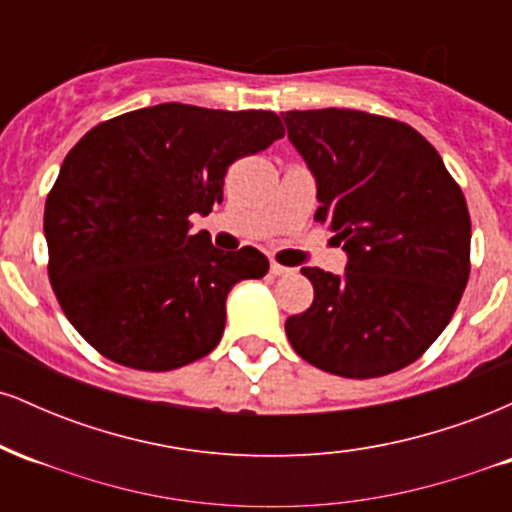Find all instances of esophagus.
<instances>
[{"instance_id": "1", "label": "esophagus", "mask_w": 512, "mask_h": 512, "mask_svg": "<svg viewBox=\"0 0 512 512\" xmlns=\"http://www.w3.org/2000/svg\"><path fill=\"white\" fill-rule=\"evenodd\" d=\"M269 272H272L274 276H286V274H291L293 269L284 267V264H279V262H272V264H269Z\"/></svg>"}]
</instances>
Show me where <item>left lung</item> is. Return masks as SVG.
Wrapping results in <instances>:
<instances>
[{
  "mask_svg": "<svg viewBox=\"0 0 512 512\" xmlns=\"http://www.w3.org/2000/svg\"><path fill=\"white\" fill-rule=\"evenodd\" d=\"M317 180L315 219L344 243V276L303 267L313 305L286 320L296 354L342 378L402 370L440 337L469 279L467 202L431 144L363 110H289Z\"/></svg>",
  "mask_w": 512,
  "mask_h": 512,
  "instance_id": "left-lung-1",
  "label": "left lung"
}]
</instances>
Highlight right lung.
Wrapping results in <instances>:
<instances>
[{"label": "right lung", "mask_w": 512, "mask_h": 512, "mask_svg": "<svg viewBox=\"0 0 512 512\" xmlns=\"http://www.w3.org/2000/svg\"><path fill=\"white\" fill-rule=\"evenodd\" d=\"M284 137L272 110L161 103L88 129L45 202L48 274L67 320L120 366L173 370L207 356L226 325V296L260 279L255 248L223 252L192 214L223 199L238 158Z\"/></svg>", "instance_id": "1"}]
</instances>
